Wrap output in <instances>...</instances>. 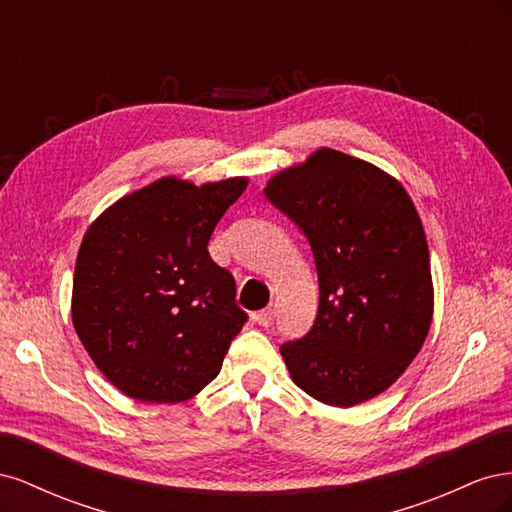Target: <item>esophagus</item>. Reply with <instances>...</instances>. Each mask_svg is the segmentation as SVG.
<instances>
[{"instance_id": "esophagus-1", "label": "esophagus", "mask_w": 512, "mask_h": 512, "mask_svg": "<svg viewBox=\"0 0 512 512\" xmlns=\"http://www.w3.org/2000/svg\"><path fill=\"white\" fill-rule=\"evenodd\" d=\"M275 318V305L271 303L269 307L262 309V312H256L254 314V320L260 324V327H271V322Z\"/></svg>"}]
</instances>
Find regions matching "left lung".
Wrapping results in <instances>:
<instances>
[{
    "label": "left lung",
    "instance_id": "8db88e82",
    "mask_svg": "<svg viewBox=\"0 0 512 512\" xmlns=\"http://www.w3.org/2000/svg\"><path fill=\"white\" fill-rule=\"evenodd\" d=\"M265 196L312 245L320 303L312 331L280 348L309 397L352 408L399 380L433 318L423 222L401 181L320 147L275 173Z\"/></svg>",
    "mask_w": 512,
    "mask_h": 512
}]
</instances>
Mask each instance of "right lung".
<instances>
[{
	"instance_id": "obj_1",
	"label": "right lung",
	"mask_w": 512,
	"mask_h": 512,
	"mask_svg": "<svg viewBox=\"0 0 512 512\" xmlns=\"http://www.w3.org/2000/svg\"><path fill=\"white\" fill-rule=\"evenodd\" d=\"M247 183L168 175L89 224L74 267L72 324L123 395L179 404L220 374L247 314L235 303V277L207 245Z\"/></svg>"
}]
</instances>
